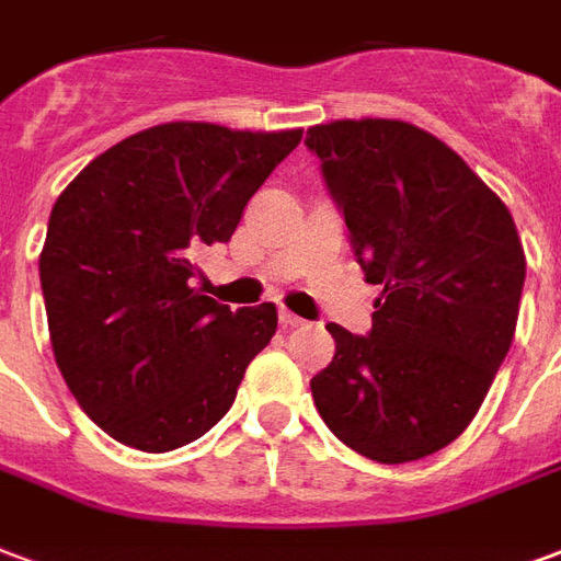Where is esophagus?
<instances>
[{"label": "esophagus", "instance_id": "34e87169", "mask_svg": "<svg viewBox=\"0 0 561 561\" xmlns=\"http://www.w3.org/2000/svg\"><path fill=\"white\" fill-rule=\"evenodd\" d=\"M279 321H282V327H285V330H294V327H302V323H306L302 318H297L294 312H288V309H282Z\"/></svg>", "mask_w": 561, "mask_h": 561}]
</instances>
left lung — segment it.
<instances>
[{
	"label": "left lung",
	"mask_w": 561,
	"mask_h": 561,
	"mask_svg": "<svg viewBox=\"0 0 561 561\" xmlns=\"http://www.w3.org/2000/svg\"><path fill=\"white\" fill-rule=\"evenodd\" d=\"M330 196L365 282L371 333L327 323L333 363L314 408L344 446L408 463L458 439L512 347L526 255L502 198L422 127L392 118L314 124Z\"/></svg>",
	"instance_id": "obj_1"
}]
</instances>
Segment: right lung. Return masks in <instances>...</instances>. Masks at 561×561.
Here are the masks:
<instances>
[{
	"mask_svg": "<svg viewBox=\"0 0 561 561\" xmlns=\"http://www.w3.org/2000/svg\"><path fill=\"white\" fill-rule=\"evenodd\" d=\"M300 139L157 124L94 157L56 198L41 252L49 342L73 398L112 439L181 449L234 404L276 333V306L231 312L190 276Z\"/></svg>",
	"mask_w": 561,
	"mask_h": 561,
	"instance_id": "add662e5",
	"label": "right lung"
}]
</instances>
